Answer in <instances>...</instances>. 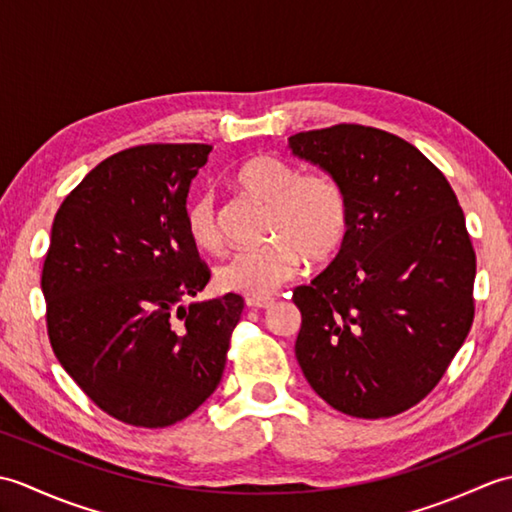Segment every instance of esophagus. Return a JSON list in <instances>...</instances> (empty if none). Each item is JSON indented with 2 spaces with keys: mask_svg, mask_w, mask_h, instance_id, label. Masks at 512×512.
Returning <instances> with one entry per match:
<instances>
[{
  "mask_svg": "<svg viewBox=\"0 0 512 512\" xmlns=\"http://www.w3.org/2000/svg\"><path fill=\"white\" fill-rule=\"evenodd\" d=\"M246 306H248V308H270V306H273V299H270V297H264V299L248 297V299H246Z\"/></svg>",
  "mask_w": 512,
  "mask_h": 512,
  "instance_id": "34e87169",
  "label": "esophagus"
}]
</instances>
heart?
I'll list each match as a JSON object with an SVG mask.
<instances>
[{
  "label": "heart",
  "instance_id": "heart-1",
  "mask_svg": "<svg viewBox=\"0 0 512 512\" xmlns=\"http://www.w3.org/2000/svg\"><path fill=\"white\" fill-rule=\"evenodd\" d=\"M248 198L268 204L266 239L259 248L237 250L217 266L215 284L224 292L264 299L299 273L303 257L323 264L345 242L350 209L345 191L328 173H299L275 156L246 160L233 176ZM189 237L204 250L222 244L213 193H200L184 211Z\"/></svg>",
  "mask_w": 512,
  "mask_h": 512
}]
</instances>
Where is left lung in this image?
<instances>
[{"label":"left lung","mask_w":512,"mask_h":512,"mask_svg":"<svg viewBox=\"0 0 512 512\" xmlns=\"http://www.w3.org/2000/svg\"><path fill=\"white\" fill-rule=\"evenodd\" d=\"M288 145L341 184L350 209L339 255L292 292L301 372L347 416H396L440 383L473 325L462 206L427 156L383 129L341 123Z\"/></svg>","instance_id":"1"}]
</instances>
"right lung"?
<instances>
[{
  "mask_svg": "<svg viewBox=\"0 0 512 512\" xmlns=\"http://www.w3.org/2000/svg\"><path fill=\"white\" fill-rule=\"evenodd\" d=\"M211 145H140L105 158L59 206L41 290L54 356L96 407L169 427L220 385L244 299L189 303L209 284L184 211Z\"/></svg>",
  "mask_w": 512,
  "mask_h": 512,
  "instance_id": "add662e5",
  "label": "right lung"
}]
</instances>
